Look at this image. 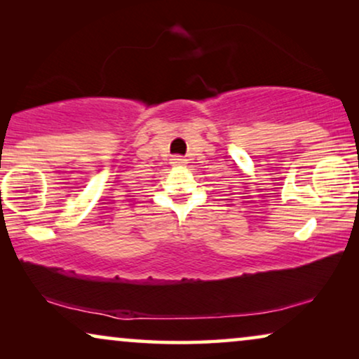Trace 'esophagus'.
<instances>
[{
  "label": "esophagus",
  "instance_id": "34e87169",
  "mask_svg": "<svg viewBox=\"0 0 359 359\" xmlns=\"http://www.w3.org/2000/svg\"><path fill=\"white\" fill-rule=\"evenodd\" d=\"M173 163L175 165H186V160L183 156H173Z\"/></svg>",
  "mask_w": 359,
  "mask_h": 359
}]
</instances>
